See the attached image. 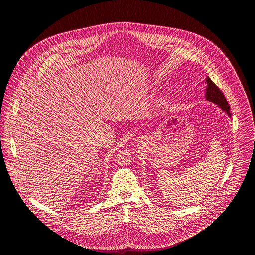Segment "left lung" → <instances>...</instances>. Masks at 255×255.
Segmentation results:
<instances>
[{
	"label": "left lung",
	"mask_w": 255,
	"mask_h": 255,
	"mask_svg": "<svg viewBox=\"0 0 255 255\" xmlns=\"http://www.w3.org/2000/svg\"><path fill=\"white\" fill-rule=\"evenodd\" d=\"M206 81L207 83L206 94V99L211 101V102H214V103L218 104L219 106L231 117L230 104L228 103V101H227L225 96L223 95L222 91L211 81V79L209 77H206Z\"/></svg>",
	"instance_id": "8db88e82"
}]
</instances>
